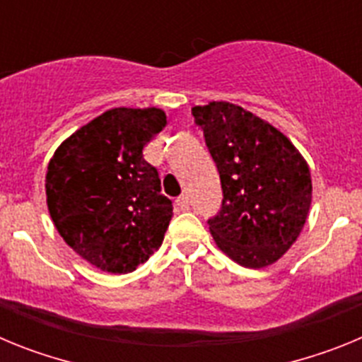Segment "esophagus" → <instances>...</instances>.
<instances>
[{"mask_svg": "<svg viewBox=\"0 0 362 362\" xmlns=\"http://www.w3.org/2000/svg\"><path fill=\"white\" fill-rule=\"evenodd\" d=\"M175 204H177V209H179V210H183V212H187V210H190V199H188V196L177 197V201H175Z\"/></svg>", "mask_w": 362, "mask_h": 362, "instance_id": "1", "label": "esophagus"}]
</instances>
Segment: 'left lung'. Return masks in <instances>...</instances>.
<instances>
[{
	"mask_svg": "<svg viewBox=\"0 0 362 362\" xmlns=\"http://www.w3.org/2000/svg\"><path fill=\"white\" fill-rule=\"evenodd\" d=\"M192 114L223 188L221 212L209 221L217 248L246 268L277 263L308 219V163L279 129L239 105L210 101Z\"/></svg>",
	"mask_w": 362,
	"mask_h": 362,
	"instance_id": "obj_1",
	"label": "left lung"
}]
</instances>
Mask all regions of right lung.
I'll return each instance as SVG.
<instances>
[{
  "label": "right lung",
  "instance_id": "right-lung-1",
  "mask_svg": "<svg viewBox=\"0 0 362 362\" xmlns=\"http://www.w3.org/2000/svg\"><path fill=\"white\" fill-rule=\"evenodd\" d=\"M166 127L165 110L110 108L57 146L45 192L63 241L86 263L130 274L161 246L172 201L143 150Z\"/></svg>",
  "mask_w": 362,
  "mask_h": 362
}]
</instances>
